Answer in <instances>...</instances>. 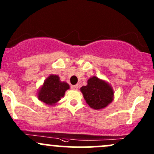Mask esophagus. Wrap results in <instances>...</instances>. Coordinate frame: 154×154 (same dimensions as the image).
Instances as JSON below:
<instances>
[{
	"instance_id": "1",
	"label": "esophagus",
	"mask_w": 154,
	"mask_h": 154,
	"mask_svg": "<svg viewBox=\"0 0 154 154\" xmlns=\"http://www.w3.org/2000/svg\"><path fill=\"white\" fill-rule=\"evenodd\" d=\"M78 88H79V86L78 85H72L71 86V89L73 90H77Z\"/></svg>"
}]
</instances>
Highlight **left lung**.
Returning a JSON list of instances; mask_svg holds the SVG:
<instances>
[{
    "label": "left lung",
    "mask_w": 154,
    "mask_h": 154,
    "mask_svg": "<svg viewBox=\"0 0 154 154\" xmlns=\"http://www.w3.org/2000/svg\"><path fill=\"white\" fill-rule=\"evenodd\" d=\"M80 90L87 103L94 109L105 108L113 100L114 91L110 84L96 76L89 79L87 85Z\"/></svg>",
    "instance_id": "left-lung-1"
}]
</instances>
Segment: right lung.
Wrapping results in <instances>:
<instances>
[{
  "label": "right lung",
  "instance_id": "1",
  "mask_svg": "<svg viewBox=\"0 0 154 154\" xmlns=\"http://www.w3.org/2000/svg\"><path fill=\"white\" fill-rule=\"evenodd\" d=\"M70 86L66 82H62L57 75H51L44 82L38 92V99L43 103L54 106L61 100Z\"/></svg>",
  "mask_w": 154,
  "mask_h": 154
}]
</instances>
